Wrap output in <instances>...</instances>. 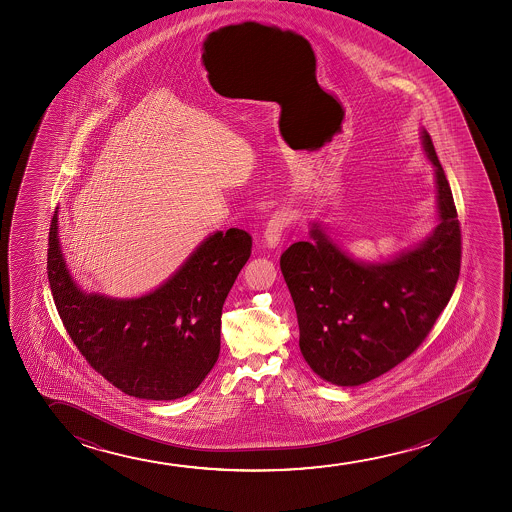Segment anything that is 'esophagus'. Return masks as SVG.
<instances>
[{"instance_id": "1", "label": "esophagus", "mask_w": 512, "mask_h": 512, "mask_svg": "<svg viewBox=\"0 0 512 512\" xmlns=\"http://www.w3.org/2000/svg\"><path fill=\"white\" fill-rule=\"evenodd\" d=\"M290 220H292V215H290L288 211H278V213L269 220L266 232H264V243H266L267 248L274 250V248L280 246L281 236H283L285 227L290 224Z\"/></svg>"}]
</instances>
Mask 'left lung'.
I'll list each match as a JSON object with an SVG mask.
<instances>
[{"instance_id":"obj_1","label":"left lung","mask_w":512,"mask_h":512,"mask_svg":"<svg viewBox=\"0 0 512 512\" xmlns=\"http://www.w3.org/2000/svg\"><path fill=\"white\" fill-rule=\"evenodd\" d=\"M420 140L434 166L437 208L425 238L392 257L355 259L322 222L311 220V239L281 255L302 357L332 385H364L406 360L455 290L462 257L455 201L423 127Z\"/></svg>"}]
</instances>
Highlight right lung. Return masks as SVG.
<instances>
[{
    "label": "right lung",
    "mask_w": 512,
    "mask_h": 512,
    "mask_svg": "<svg viewBox=\"0 0 512 512\" xmlns=\"http://www.w3.org/2000/svg\"><path fill=\"white\" fill-rule=\"evenodd\" d=\"M250 253L248 232L215 231L147 294L87 292L64 259L56 208L47 269L59 316L92 369L136 399L175 400L194 392L217 364L225 297Z\"/></svg>",
    "instance_id": "1"
}]
</instances>
